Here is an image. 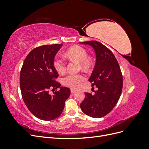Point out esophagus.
I'll list each match as a JSON object with an SVG mask.
<instances>
[{"instance_id":"obj_1","label":"esophagus","mask_w":149,"mask_h":149,"mask_svg":"<svg viewBox=\"0 0 149 149\" xmlns=\"http://www.w3.org/2000/svg\"><path fill=\"white\" fill-rule=\"evenodd\" d=\"M76 91H77V89H74V88H71V93H74Z\"/></svg>"}]
</instances>
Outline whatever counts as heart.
I'll return each mask as SVG.
<instances>
[{
	"label": "heart",
	"mask_w": 149,
	"mask_h": 149,
	"mask_svg": "<svg viewBox=\"0 0 149 149\" xmlns=\"http://www.w3.org/2000/svg\"><path fill=\"white\" fill-rule=\"evenodd\" d=\"M66 56L70 59L74 60L80 63L84 69H88L91 66V60L88 57V54L84 48L75 45L68 48L66 52ZM55 69L59 74H63L66 71V63L63 58L56 57L53 61ZM85 79V76L82 74H69L63 79V83L68 87L78 88Z\"/></svg>",
	"instance_id": "obj_1"
}]
</instances>
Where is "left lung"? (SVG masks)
<instances>
[{
	"label": "left lung",
	"mask_w": 149,
	"mask_h": 149,
	"mask_svg": "<svg viewBox=\"0 0 149 149\" xmlns=\"http://www.w3.org/2000/svg\"><path fill=\"white\" fill-rule=\"evenodd\" d=\"M80 43L92 47L95 52L96 63L89 81L97 88L94 95L85 93L80 107L85 114L100 118L109 113L118 103L123 89V76L118 62L109 49L96 41Z\"/></svg>",
	"instance_id": "1"
}]
</instances>
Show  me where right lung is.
I'll use <instances>...</instances> for the list:
<instances>
[{
    "label": "right lung",
    "mask_w": 149,
    "mask_h": 149,
    "mask_svg": "<svg viewBox=\"0 0 149 149\" xmlns=\"http://www.w3.org/2000/svg\"><path fill=\"white\" fill-rule=\"evenodd\" d=\"M63 44L46 45L32 49L26 56L20 74L22 98L31 113L43 120L59 117L65 107L70 89L61 86L55 79L58 73L53 66L54 58ZM60 88L52 96L49 88Z\"/></svg>",
    "instance_id": "1"
}]
</instances>
